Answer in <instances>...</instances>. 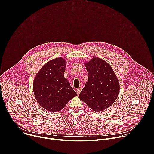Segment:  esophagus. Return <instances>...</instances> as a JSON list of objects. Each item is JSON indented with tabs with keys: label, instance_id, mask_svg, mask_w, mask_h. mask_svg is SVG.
Returning <instances> with one entry per match:
<instances>
[{
	"label": "esophagus",
	"instance_id": "obj_1",
	"mask_svg": "<svg viewBox=\"0 0 154 154\" xmlns=\"http://www.w3.org/2000/svg\"><path fill=\"white\" fill-rule=\"evenodd\" d=\"M81 90H82V88H77V90H76L77 94H79L80 93V91H81Z\"/></svg>",
	"mask_w": 154,
	"mask_h": 154
}]
</instances>
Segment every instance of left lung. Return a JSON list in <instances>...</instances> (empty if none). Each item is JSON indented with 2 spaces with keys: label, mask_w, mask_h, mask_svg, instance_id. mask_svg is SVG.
<instances>
[{
  "label": "left lung",
  "mask_w": 154,
  "mask_h": 154,
  "mask_svg": "<svg viewBox=\"0 0 154 154\" xmlns=\"http://www.w3.org/2000/svg\"><path fill=\"white\" fill-rule=\"evenodd\" d=\"M88 80L79 98L94 112H100L113 105L119 92V83L112 68L104 60L93 58L85 63Z\"/></svg>",
  "instance_id": "8db88e82"
}]
</instances>
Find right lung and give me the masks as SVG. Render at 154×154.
Listing matches in <instances>:
<instances>
[{
  "label": "right lung",
  "mask_w": 154,
  "mask_h": 154,
  "mask_svg": "<svg viewBox=\"0 0 154 154\" xmlns=\"http://www.w3.org/2000/svg\"><path fill=\"white\" fill-rule=\"evenodd\" d=\"M66 63L59 57L49 61L36 75L33 89L39 105L46 110L58 112L77 94L64 77Z\"/></svg>",
  "instance_id": "right-lung-1"
}]
</instances>
